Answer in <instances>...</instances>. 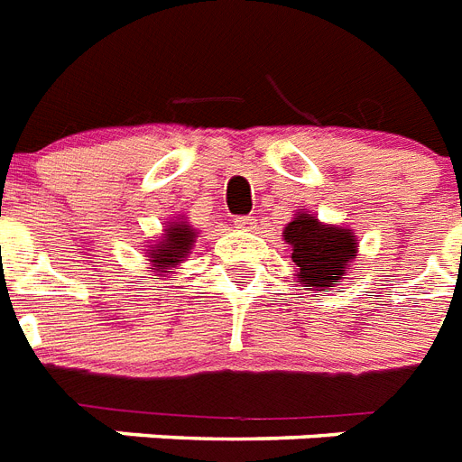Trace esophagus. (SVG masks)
I'll return each instance as SVG.
<instances>
[{
    "label": "esophagus",
    "mask_w": 462,
    "mask_h": 462,
    "mask_svg": "<svg viewBox=\"0 0 462 462\" xmlns=\"http://www.w3.org/2000/svg\"><path fill=\"white\" fill-rule=\"evenodd\" d=\"M254 226H257V219H253V217H238L236 219V228H241V231H253Z\"/></svg>",
    "instance_id": "34e87169"
}]
</instances>
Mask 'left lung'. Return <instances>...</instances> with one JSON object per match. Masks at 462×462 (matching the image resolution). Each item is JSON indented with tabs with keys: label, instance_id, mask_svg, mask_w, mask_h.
Here are the masks:
<instances>
[{
	"label": "left lung",
	"instance_id": "8db88e82",
	"mask_svg": "<svg viewBox=\"0 0 462 462\" xmlns=\"http://www.w3.org/2000/svg\"><path fill=\"white\" fill-rule=\"evenodd\" d=\"M291 260L295 262V282L327 291L346 279L350 264L357 257V236L353 228L324 224L308 212H295L283 228Z\"/></svg>",
	"mask_w": 462,
	"mask_h": 462
}]
</instances>
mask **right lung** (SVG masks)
<instances>
[{"label":"right lung","instance_id":"1","mask_svg":"<svg viewBox=\"0 0 462 462\" xmlns=\"http://www.w3.org/2000/svg\"><path fill=\"white\" fill-rule=\"evenodd\" d=\"M195 238H198V228H193L188 217L179 214L167 221L160 238L145 245L150 272H154V276H171L173 272L169 269H179L186 262L190 250L195 248Z\"/></svg>","mask_w":462,"mask_h":462}]
</instances>
